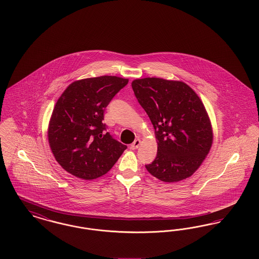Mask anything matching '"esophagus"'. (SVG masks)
<instances>
[{"instance_id": "34e87169", "label": "esophagus", "mask_w": 259, "mask_h": 259, "mask_svg": "<svg viewBox=\"0 0 259 259\" xmlns=\"http://www.w3.org/2000/svg\"><path fill=\"white\" fill-rule=\"evenodd\" d=\"M140 145H141V140L137 139V140L134 141V143L131 145V148H132V149H137V148L140 147Z\"/></svg>"}]
</instances>
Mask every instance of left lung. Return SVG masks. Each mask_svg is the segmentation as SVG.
I'll list each match as a JSON object with an SVG mask.
<instances>
[{"mask_svg": "<svg viewBox=\"0 0 259 259\" xmlns=\"http://www.w3.org/2000/svg\"><path fill=\"white\" fill-rule=\"evenodd\" d=\"M136 98L155 130L157 155L146 165L165 183L192 176L209 153L212 129L197 94L183 81L146 77L132 81Z\"/></svg>", "mask_w": 259, "mask_h": 259, "instance_id": "obj_1", "label": "left lung"}]
</instances>
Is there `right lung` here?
<instances>
[{
  "label": "right lung",
  "instance_id": "1",
  "mask_svg": "<svg viewBox=\"0 0 259 259\" xmlns=\"http://www.w3.org/2000/svg\"><path fill=\"white\" fill-rule=\"evenodd\" d=\"M127 78L102 75L74 81L62 93L49 125V143L56 161L79 179L107 174L127 147L106 132L104 111Z\"/></svg>",
  "mask_w": 259,
  "mask_h": 259
}]
</instances>
